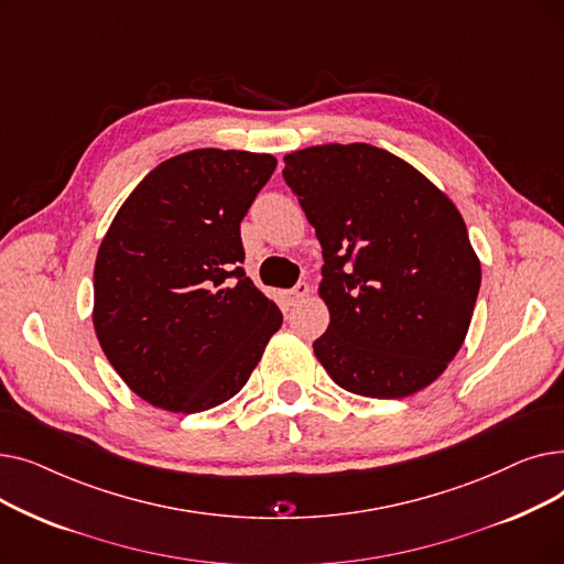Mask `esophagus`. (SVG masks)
I'll return each mask as SVG.
<instances>
[{
	"mask_svg": "<svg viewBox=\"0 0 564 564\" xmlns=\"http://www.w3.org/2000/svg\"><path fill=\"white\" fill-rule=\"evenodd\" d=\"M308 292H311L308 283H297V285H294L292 290H288V292H285V302H288V306H297V304H302V302L308 297Z\"/></svg>",
	"mask_w": 564,
	"mask_h": 564,
	"instance_id": "34e87169",
	"label": "esophagus"
}]
</instances>
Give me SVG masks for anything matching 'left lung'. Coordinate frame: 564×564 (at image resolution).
Instances as JSON below:
<instances>
[{
	"label": "left lung",
	"mask_w": 564,
	"mask_h": 564,
	"mask_svg": "<svg viewBox=\"0 0 564 564\" xmlns=\"http://www.w3.org/2000/svg\"><path fill=\"white\" fill-rule=\"evenodd\" d=\"M283 162L322 245L317 292L332 322L313 343L317 361L366 398L430 387L466 338L482 279L455 203L370 143L311 145Z\"/></svg>",
	"instance_id": "8db88e82"
}]
</instances>
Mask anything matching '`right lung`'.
Masks as SVG:
<instances>
[{"instance_id":"1","label":"right lung","mask_w":564,"mask_h":564,"mask_svg":"<svg viewBox=\"0 0 564 564\" xmlns=\"http://www.w3.org/2000/svg\"><path fill=\"white\" fill-rule=\"evenodd\" d=\"M267 153L198 148L148 173L116 213L94 270L105 357L153 406L198 413L251 377L283 315L245 274L240 221L270 181Z\"/></svg>"}]
</instances>
